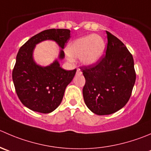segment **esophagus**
Segmentation results:
<instances>
[{
  "label": "esophagus",
  "mask_w": 151,
  "mask_h": 151,
  "mask_svg": "<svg viewBox=\"0 0 151 151\" xmlns=\"http://www.w3.org/2000/svg\"><path fill=\"white\" fill-rule=\"evenodd\" d=\"M82 74L81 70L79 69V68H78V69L77 70V75H79V74Z\"/></svg>",
  "instance_id": "obj_1"
}]
</instances>
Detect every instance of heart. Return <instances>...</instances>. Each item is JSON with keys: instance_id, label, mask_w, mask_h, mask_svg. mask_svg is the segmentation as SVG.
<instances>
[{"instance_id": "heart-1", "label": "heart", "mask_w": 151, "mask_h": 151, "mask_svg": "<svg viewBox=\"0 0 151 151\" xmlns=\"http://www.w3.org/2000/svg\"><path fill=\"white\" fill-rule=\"evenodd\" d=\"M105 49V41L101 37L89 35L71 42L67 48V52L72 58H81L82 64L88 66L102 59Z\"/></svg>"}]
</instances>
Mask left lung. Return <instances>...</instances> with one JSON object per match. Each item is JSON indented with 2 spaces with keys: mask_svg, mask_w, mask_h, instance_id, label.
Here are the masks:
<instances>
[{
  "mask_svg": "<svg viewBox=\"0 0 151 151\" xmlns=\"http://www.w3.org/2000/svg\"><path fill=\"white\" fill-rule=\"evenodd\" d=\"M108 45L97 63L82 67L86 78L83 89L86 105L97 115H108L123 108L136 81L132 55L120 40L106 32Z\"/></svg>",
  "mask_w": 151,
  "mask_h": 151,
  "instance_id": "left-lung-1",
  "label": "left lung"
}]
</instances>
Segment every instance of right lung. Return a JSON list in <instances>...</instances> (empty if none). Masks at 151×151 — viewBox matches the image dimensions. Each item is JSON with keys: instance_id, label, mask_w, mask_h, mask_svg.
<instances>
[{"instance_id": "right-lung-1", "label": "right lung", "mask_w": 151, "mask_h": 151, "mask_svg": "<svg viewBox=\"0 0 151 151\" xmlns=\"http://www.w3.org/2000/svg\"><path fill=\"white\" fill-rule=\"evenodd\" d=\"M70 35L68 29H47L31 37L19 49L12 71L13 83L20 102L32 111L49 114L62 102L65 88L77 71L63 69L59 63L65 58L63 49ZM45 40L55 41L61 49L58 59L42 67L35 62L33 54L36 45Z\"/></svg>"}]
</instances>
